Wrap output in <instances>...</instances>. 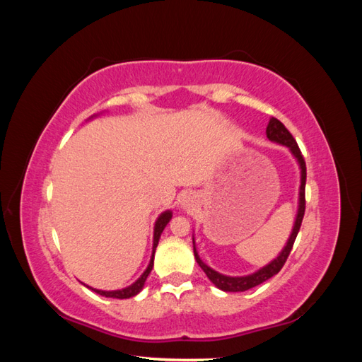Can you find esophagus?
Instances as JSON below:
<instances>
[{
	"label": "esophagus",
	"instance_id": "1",
	"mask_svg": "<svg viewBox=\"0 0 362 362\" xmlns=\"http://www.w3.org/2000/svg\"><path fill=\"white\" fill-rule=\"evenodd\" d=\"M180 202H181L182 206L190 208V206H193V205L196 204V196H194L193 193H184V194L181 196Z\"/></svg>",
	"mask_w": 362,
	"mask_h": 362
}]
</instances>
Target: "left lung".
Segmentation results:
<instances>
[{"label": "left lung", "instance_id": "1", "mask_svg": "<svg viewBox=\"0 0 362 362\" xmlns=\"http://www.w3.org/2000/svg\"><path fill=\"white\" fill-rule=\"evenodd\" d=\"M266 134H267V139L270 141H275V144H279V145H284L287 146L291 154L294 156V158L298 160L299 166H300V189H299V208H298V216H296V221H294V226H293V231L290 234V238L287 245L284 246L281 254L273 259L272 262H269L267 266H264L262 269L257 270L255 273H252V275H246V276H226V275H222V273H218L216 270H213L211 267H208L205 262L199 258L198 252H196V247H194V238H193V252H194V258H196V262L201 266V269L205 272V275L208 276V279H210L214 286L217 288H221L223 291H246L249 288H254L257 286H259V284H262L264 281L270 279L272 276H275L276 273L282 269V266L286 264V261L290 255V252L293 249V245H294V240L296 237H298V233L300 229V225H302V221H303V214H305V182H306V164H305V160H303V156L302 152L298 146V144H296L294 137L291 136L290 131L284 127V124L281 122V120H278L276 117H272L269 120V125L266 128Z\"/></svg>", "mask_w": 362, "mask_h": 362}]
</instances>
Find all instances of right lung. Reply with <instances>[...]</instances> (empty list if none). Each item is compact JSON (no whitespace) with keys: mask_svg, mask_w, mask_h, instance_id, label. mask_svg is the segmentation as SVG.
<instances>
[{"mask_svg":"<svg viewBox=\"0 0 362 362\" xmlns=\"http://www.w3.org/2000/svg\"><path fill=\"white\" fill-rule=\"evenodd\" d=\"M172 218V211H164L158 216L157 222H156V226H154V246H152V257H151V261H149V266L146 267V270L141 273V276L134 282L131 284L129 287L127 288H122V290H115V291H104V290H96V288H92L87 286V288L93 290L95 293L101 294V296H105V298H115V299H128V298H133V296L139 294L140 290L144 288L145 286V281L148 278V275L151 273L152 267H154V254H156V247L158 245V240H160V235L163 233V229L166 228V225L169 223V221Z\"/></svg>","mask_w":362,"mask_h":362,"instance_id":"add662e5","label":"right lung"}]
</instances>
